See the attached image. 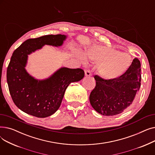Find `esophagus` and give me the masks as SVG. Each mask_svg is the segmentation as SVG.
Masks as SVG:
<instances>
[{"mask_svg":"<svg viewBox=\"0 0 155 155\" xmlns=\"http://www.w3.org/2000/svg\"><path fill=\"white\" fill-rule=\"evenodd\" d=\"M85 76H87V77L91 76V70H88V69H86L85 70Z\"/></svg>","mask_w":155,"mask_h":155,"instance_id":"34e87169","label":"esophagus"}]
</instances>
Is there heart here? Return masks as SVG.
I'll return each mask as SVG.
<instances>
[{
    "label": "heart",
    "instance_id": "b5f03b06",
    "mask_svg": "<svg viewBox=\"0 0 155 155\" xmlns=\"http://www.w3.org/2000/svg\"><path fill=\"white\" fill-rule=\"evenodd\" d=\"M86 55L91 60L99 64V75L107 80L117 79L123 76L131 64V58L128 54L108 47H94L87 51ZM80 57L82 58V56Z\"/></svg>",
    "mask_w": 155,
    "mask_h": 155
}]
</instances>
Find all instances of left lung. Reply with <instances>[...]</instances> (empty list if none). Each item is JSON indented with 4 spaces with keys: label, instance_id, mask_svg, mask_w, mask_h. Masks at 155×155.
<instances>
[{
    "label": "left lung",
    "instance_id": "1",
    "mask_svg": "<svg viewBox=\"0 0 155 155\" xmlns=\"http://www.w3.org/2000/svg\"><path fill=\"white\" fill-rule=\"evenodd\" d=\"M141 63L134 58L120 77L107 80L95 75L96 85L89 100L92 107L106 116L117 115L131 105L141 86Z\"/></svg>",
    "mask_w": 155,
    "mask_h": 155
}]
</instances>
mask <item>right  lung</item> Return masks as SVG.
Returning a JSON list of instances; mask_svg holds the SVG:
<instances>
[{"label":"right lung","mask_w":155,"mask_h":155,"mask_svg":"<svg viewBox=\"0 0 155 155\" xmlns=\"http://www.w3.org/2000/svg\"><path fill=\"white\" fill-rule=\"evenodd\" d=\"M64 35H46L26 40L14 51L7 69V81L15 105L28 114L37 117L50 116L60 107L70 84L82 80L81 68H61L47 80L31 77L25 68L28 54L45 45L61 46Z\"/></svg>","instance_id":"obj_1"}]
</instances>
